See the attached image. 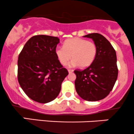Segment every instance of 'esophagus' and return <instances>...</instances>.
Wrapping results in <instances>:
<instances>
[{"label": "esophagus", "mask_w": 134, "mask_h": 134, "mask_svg": "<svg viewBox=\"0 0 134 134\" xmlns=\"http://www.w3.org/2000/svg\"><path fill=\"white\" fill-rule=\"evenodd\" d=\"M68 72L69 73H71L73 72V70H71V69H70V70H68Z\"/></svg>", "instance_id": "obj_1"}]
</instances>
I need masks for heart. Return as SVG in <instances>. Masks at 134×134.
<instances>
[{
    "instance_id": "1",
    "label": "heart",
    "mask_w": 134,
    "mask_h": 134,
    "mask_svg": "<svg viewBox=\"0 0 134 134\" xmlns=\"http://www.w3.org/2000/svg\"><path fill=\"white\" fill-rule=\"evenodd\" d=\"M55 55L63 65H66L72 57L73 59L69 64L70 67L79 66L86 68L92 64L95 58L97 48L93 41L80 38H73L66 40L64 47L57 46Z\"/></svg>"
}]
</instances>
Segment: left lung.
<instances>
[{"mask_svg": "<svg viewBox=\"0 0 134 134\" xmlns=\"http://www.w3.org/2000/svg\"><path fill=\"white\" fill-rule=\"evenodd\" d=\"M91 38L97 52L94 60L87 68L74 71L77 78L75 90L82 99L90 102L105 98L113 90L118 74L116 51L102 34L91 33L84 36Z\"/></svg>", "mask_w": 134, "mask_h": 134, "instance_id": "1", "label": "left lung"}]
</instances>
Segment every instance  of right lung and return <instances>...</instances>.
<instances>
[{
  "mask_svg": "<svg viewBox=\"0 0 134 134\" xmlns=\"http://www.w3.org/2000/svg\"><path fill=\"white\" fill-rule=\"evenodd\" d=\"M57 37L32 36L24 45L18 59V80L31 99L41 103L57 98L68 71L55 55Z\"/></svg>",
  "mask_w": 134,
  "mask_h": 134,
  "instance_id": "obj_1",
  "label": "right lung"
}]
</instances>
